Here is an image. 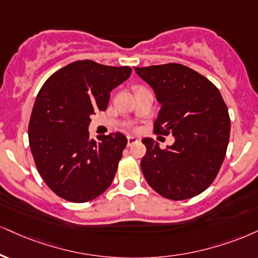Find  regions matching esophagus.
Segmentation results:
<instances>
[{"label": "esophagus", "instance_id": "1", "mask_svg": "<svg viewBox=\"0 0 258 258\" xmlns=\"http://www.w3.org/2000/svg\"><path fill=\"white\" fill-rule=\"evenodd\" d=\"M139 141V139L137 138V137H135V136H128V137H127V145H133V144H136V143H137Z\"/></svg>", "mask_w": 258, "mask_h": 258}]
</instances>
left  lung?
<instances>
[{"instance_id": "obj_1", "label": "left lung", "mask_w": 258, "mask_h": 258, "mask_svg": "<svg viewBox=\"0 0 258 258\" xmlns=\"http://www.w3.org/2000/svg\"><path fill=\"white\" fill-rule=\"evenodd\" d=\"M135 71L154 90L161 107L155 132L175 138L166 149L153 138L143 139V174L168 200L197 196L216 178L227 150L231 121L222 96L206 77L182 64Z\"/></svg>"}]
</instances>
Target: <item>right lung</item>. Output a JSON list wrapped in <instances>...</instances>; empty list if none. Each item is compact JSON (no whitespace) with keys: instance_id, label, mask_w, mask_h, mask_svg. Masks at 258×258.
Masks as SVG:
<instances>
[{"instance_id":"1","label":"right lung","mask_w":258,"mask_h":258,"mask_svg":"<svg viewBox=\"0 0 258 258\" xmlns=\"http://www.w3.org/2000/svg\"><path fill=\"white\" fill-rule=\"evenodd\" d=\"M131 72L128 66L76 61L52 74L37 95L29 123L31 153L45 184L63 200L92 201L113 181L127 138L115 132L95 141L89 125Z\"/></svg>"}]
</instances>
